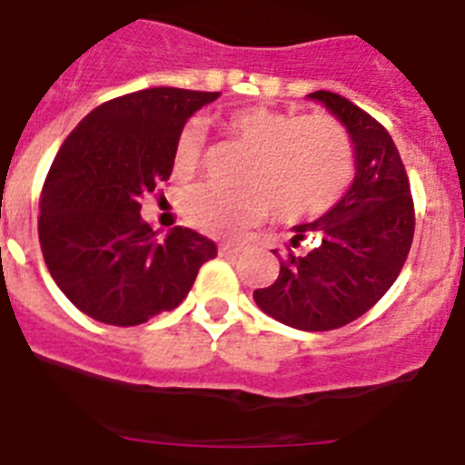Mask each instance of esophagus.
Returning a JSON list of instances; mask_svg holds the SVG:
<instances>
[{
  "instance_id": "esophagus-1",
  "label": "esophagus",
  "mask_w": 465,
  "mask_h": 465,
  "mask_svg": "<svg viewBox=\"0 0 465 465\" xmlns=\"http://www.w3.org/2000/svg\"><path fill=\"white\" fill-rule=\"evenodd\" d=\"M219 253H221V256H237V253H242V246L219 244Z\"/></svg>"
}]
</instances>
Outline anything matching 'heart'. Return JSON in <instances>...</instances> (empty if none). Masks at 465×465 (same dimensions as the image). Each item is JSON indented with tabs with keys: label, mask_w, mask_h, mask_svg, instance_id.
Wrapping results in <instances>:
<instances>
[{
	"label": "heart",
	"mask_w": 465,
	"mask_h": 465,
	"mask_svg": "<svg viewBox=\"0 0 465 465\" xmlns=\"http://www.w3.org/2000/svg\"><path fill=\"white\" fill-rule=\"evenodd\" d=\"M223 133L252 151L242 188L200 183L183 195L186 219L207 235L240 240L274 212L282 223L326 213L354 176V146L342 123L328 114H302L252 104L230 111ZM204 125L197 118L176 133L174 174L191 176L203 163Z\"/></svg>",
	"instance_id": "heart-1"
}]
</instances>
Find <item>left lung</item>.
Listing matches in <instances>:
<instances>
[{
    "mask_svg": "<svg viewBox=\"0 0 465 465\" xmlns=\"http://www.w3.org/2000/svg\"><path fill=\"white\" fill-rule=\"evenodd\" d=\"M310 97L323 102L354 139V183L322 219L295 225L286 256H279L277 282L253 291V300L298 331H335L371 310L401 274L414 237V203L386 127L338 93L316 90ZM305 239L315 246L295 254Z\"/></svg>",
    "mask_w": 465,
    "mask_h": 465,
    "instance_id": "obj_1",
    "label": "left lung"
}]
</instances>
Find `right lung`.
<instances>
[{"label": "right lung", "instance_id": "add662e5", "mask_svg": "<svg viewBox=\"0 0 465 465\" xmlns=\"http://www.w3.org/2000/svg\"><path fill=\"white\" fill-rule=\"evenodd\" d=\"M219 93L146 88L93 109L41 188L39 244L64 295L94 322L139 326L174 310L216 244L176 225L160 240L142 197L172 174L176 133Z\"/></svg>", "mask_w": 465, "mask_h": 465}]
</instances>
